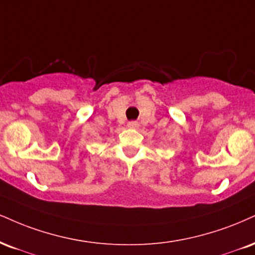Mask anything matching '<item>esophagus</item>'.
Instances as JSON below:
<instances>
[{
  "mask_svg": "<svg viewBox=\"0 0 255 255\" xmlns=\"http://www.w3.org/2000/svg\"><path fill=\"white\" fill-rule=\"evenodd\" d=\"M128 127L131 128V129H136V128L139 127V125H137V122L131 121V122H129V124H128Z\"/></svg>",
  "mask_w": 255,
  "mask_h": 255,
  "instance_id": "obj_1",
  "label": "esophagus"
}]
</instances>
